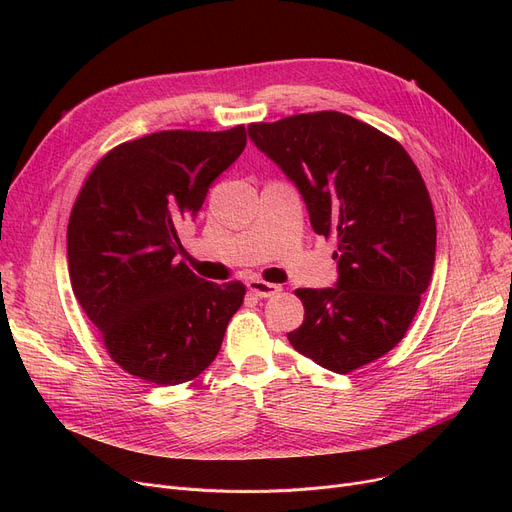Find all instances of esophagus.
<instances>
[{"mask_svg":"<svg viewBox=\"0 0 512 512\" xmlns=\"http://www.w3.org/2000/svg\"><path fill=\"white\" fill-rule=\"evenodd\" d=\"M246 287H249V291L253 295H257V298H272V295L283 291V289H280V285L266 283V280H259V278H251L249 283H246Z\"/></svg>","mask_w":512,"mask_h":512,"instance_id":"34e87169","label":"esophagus"}]
</instances>
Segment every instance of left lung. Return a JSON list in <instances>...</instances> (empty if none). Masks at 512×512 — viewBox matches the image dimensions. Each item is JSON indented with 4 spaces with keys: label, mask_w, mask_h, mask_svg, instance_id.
Masks as SVG:
<instances>
[{
    "label": "left lung",
    "mask_w": 512,
    "mask_h": 512,
    "mask_svg": "<svg viewBox=\"0 0 512 512\" xmlns=\"http://www.w3.org/2000/svg\"><path fill=\"white\" fill-rule=\"evenodd\" d=\"M249 138L302 193L310 225L336 238L338 283L298 289L304 323L291 346L349 374L404 336L434 272L430 193L400 142L349 114L323 110L251 123Z\"/></svg>",
    "instance_id": "obj_1"
}]
</instances>
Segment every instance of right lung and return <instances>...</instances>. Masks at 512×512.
I'll return each mask as SVG.
<instances>
[{
    "label": "right lung",
    "mask_w": 512,
    "mask_h": 512,
    "mask_svg": "<svg viewBox=\"0 0 512 512\" xmlns=\"http://www.w3.org/2000/svg\"><path fill=\"white\" fill-rule=\"evenodd\" d=\"M244 146V125L157 131L112 148L76 197L68 223L74 295L112 361L142 381L168 387L200 376L244 302L240 280L210 283L176 259L180 227Z\"/></svg>",
    "instance_id": "obj_1"
}]
</instances>
